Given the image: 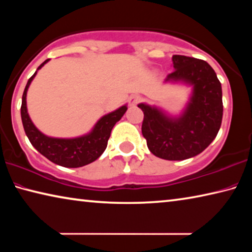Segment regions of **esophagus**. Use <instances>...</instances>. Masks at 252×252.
I'll return each instance as SVG.
<instances>
[{
	"instance_id": "34e87169",
	"label": "esophagus",
	"mask_w": 252,
	"mask_h": 252,
	"mask_svg": "<svg viewBox=\"0 0 252 252\" xmlns=\"http://www.w3.org/2000/svg\"><path fill=\"white\" fill-rule=\"evenodd\" d=\"M140 101H141L140 96H138V95H133V96H131L129 98V104L130 106H135Z\"/></svg>"
}]
</instances>
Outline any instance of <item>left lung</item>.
<instances>
[{"label": "left lung", "mask_w": 252, "mask_h": 252, "mask_svg": "<svg viewBox=\"0 0 252 252\" xmlns=\"http://www.w3.org/2000/svg\"><path fill=\"white\" fill-rule=\"evenodd\" d=\"M174 71L165 83L191 87L189 102L181 115L174 117L160 107L140 103L145 118L142 135L156 157L184 160L204 151L222 123V87L214 69L206 62L187 56H173Z\"/></svg>", "instance_id": "8db88e82"}]
</instances>
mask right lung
<instances>
[{
  "instance_id": "right-lung-1",
  "label": "right lung",
  "mask_w": 252,
  "mask_h": 252,
  "mask_svg": "<svg viewBox=\"0 0 252 252\" xmlns=\"http://www.w3.org/2000/svg\"><path fill=\"white\" fill-rule=\"evenodd\" d=\"M49 62V59L40 65L35 73L28 81L25 92L22 95L21 119L28 139L40 154L56 165L67 167V168H77L93 162L106 149L111 131L115 123L121 120L123 114L127 110L126 104L122 105L113 112H110L95 123L89 133L76 138H54L43 134L41 131L31 121L27 109V92L31 82L38 70Z\"/></svg>"
}]
</instances>
